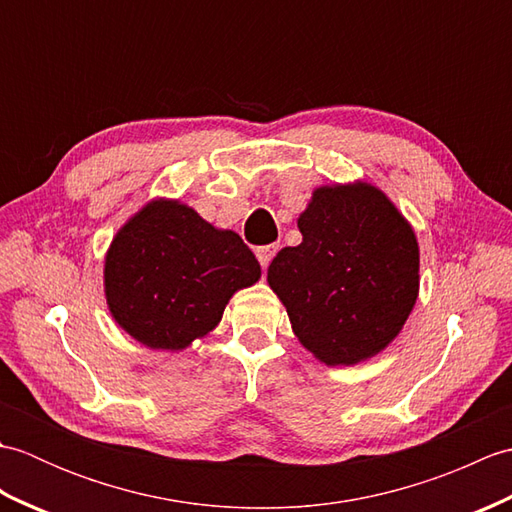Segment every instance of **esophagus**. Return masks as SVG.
<instances>
[{
	"label": "esophagus",
	"mask_w": 512,
	"mask_h": 512,
	"mask_svg": "<svg viewBox=\"0 0 512 512\" xmlns=\"http://www.w3.org/2000/svg\"><path fill=\"white\" fill-rule=\"evenodd\" d=\"M279 246L277 244H268V246H259L255 248V255L259 259V264H262V268H268V264L273 262V257L277 255Z\"/></svg>",
	"instance_id": "34e87169"
}]
</instances>
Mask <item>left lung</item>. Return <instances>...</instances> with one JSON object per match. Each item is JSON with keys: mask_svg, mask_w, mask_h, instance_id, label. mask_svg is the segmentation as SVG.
Instances as JSON below:
<instances>
[{"mask_svg": "<svg viewBox=\"0 0 512 512\" xmlns=\"http://www.w3.org/2000/svg\"><path fill=\"white\" fill-rule=\"evenodd\" d=\"M299 246L268 266L299 343L325 365H356L400 334L420 290V248L407 217L363 180L314 189Z\"/></svg>", "mask_w": 512, "mask_h": 512, "instance_id": "left-lung-1", "label": "left lung"}]
</instances>
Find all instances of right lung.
Listing matches in <instances>:
<instances>
[{
  "instance_id": "add662e5",
  "label": "right lung",
  "mask_w": 512,
  "mask_h": 512,
  "mask_svg": "<svg viewBox=\"0 0 512 512\" xmlns=\"http://www.w3.org/2000/svg\"><path fill=\"white\" fill-rule=\"evenodd\" d=\"M259 277L242 237L167 198L147 202L118 228L103 268L112 319L162 352L187 350L215 330L235 292Z\"/></svg>"
}]
</instances>
